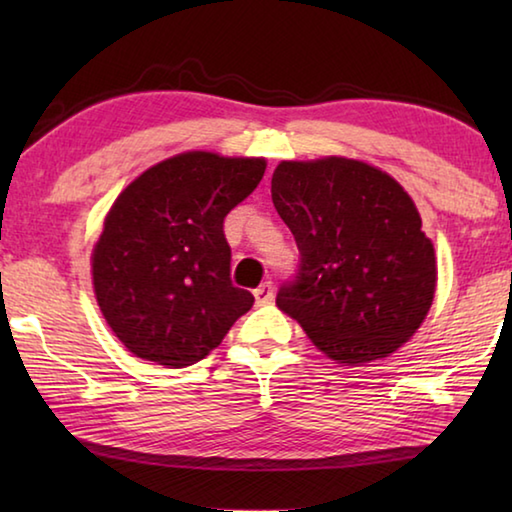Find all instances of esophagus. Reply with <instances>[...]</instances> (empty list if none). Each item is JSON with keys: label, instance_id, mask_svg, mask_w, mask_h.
I'll list each match as a JSON object with an SVG mask.
<instances>
[{"label": "esophagus", "instance_id": "obj_1", "mask_svg": "<svg viewBox=\"0 0 512 512\" xmlns=\"http://www.w3.org/2000/svg\"><path fill=\"white\" fill-rule=\"evenodd\" d=\"M255 300H257V305H268V302L273 300V284L271 282L259 284V287L255 289Z\"/></svg>", "mask_w": 512, "mask_h": 512}]
</instances>
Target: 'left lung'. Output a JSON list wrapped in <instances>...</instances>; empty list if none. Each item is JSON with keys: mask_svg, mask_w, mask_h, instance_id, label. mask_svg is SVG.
I'll return each mask as SVG.
<instances>
[{"mask_svg": "<svg viewBox=\"0 0 512 512\" xmlns=\"http://www.w3.org/2000/svg\"><path fill=\"white\" fill-rule=\"evenodd\" d=\"M300 266L277 291L329 359L361 366L411 339L436 293V253L411 196L361 160H284L271 180Z\"/></svg>", "mask_w": 512, "mask_h": 512, "instance_id": "8db88e82", "label": "left lung"}]
</instances>
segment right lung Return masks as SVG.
Segmentation results:
<instances>
[{"label":"right lung","instance_id":"right-lung-1","mask_svg":"<svg viewBox=\"0 0 512 512\" xmlns=\"http://www.w3.org/2000/svg\"><path fill=\"white\" fill-rule=\"evenodd\" d=\"M264 171V158L187 151L146 169L112 203L92 250V284L135 357L192 366L253 307V293L230 280L223 219Z\"/></svg>","mask_w":512,"mask_h":512}]
</instances>
